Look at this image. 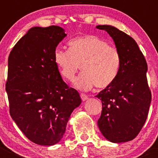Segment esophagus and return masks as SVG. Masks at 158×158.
<instances>
[{
    "label": "esophagus",
    "mask_w": 158,
    "mask_h": 158,
    "mask_svg": "<svg viewBox=\"0 0 158 158\" xmlns=\"http://www.w3.org/2000/svg\"><path fill=\"white\" fill-rule=\"evenodd\" d=\"M80 97H81V98H82V101H86L87 99H88V96H87L86 95H85V94H83V93H81L80 94Z\"/></svg>",
    "instance_id": "obj_1"
}]
</instances>
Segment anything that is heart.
I'll list each match as a JSON object with an SVG mask.
<instances>
[{
    "label": "heart",
    "instance_id": "heart-1",
    "mask_svg": "<svg viewBox=\"0 0 158 158\" xmlns=\"http://www.w3.org/2000/svg\"><path fill=\"white\" fill-rule=\"evenodd\" d=\"M54 62L64 79L72 81L79 69L82 70L74 80V86L88 90L95 85L105 89L111 85L118 74L121 56L115 47L94 35L73 39L69 50L56 49Z\"/></svg>",
    "mask_w": 158,
    "mask_h": 158
}]
</instances>
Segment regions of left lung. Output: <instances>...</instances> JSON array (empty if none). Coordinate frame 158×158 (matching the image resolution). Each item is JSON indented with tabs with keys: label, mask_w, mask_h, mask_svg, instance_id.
<instances>
[{
	"label": "left lung",
	"mask_w": 158,
	"mask_h": 158,
	"mask_svg": "<svg viewBox=\"0 0 158 158\" xmlns=\"http://www.w3.org/2000/svg\"><path fill=\"white\" fill-rule=\"evenodd\" d=\"M114 40L121 56V66L114 82L99 92L102 111L98 126L113 143L133 140L147 119L151 102L148 85V65L135 40L110 25H98Z\"/></svg>",
	"instance_id": "8db88e82"
}]
</instances>
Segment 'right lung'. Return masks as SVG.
Returning <instances> with one entry per match:
<instances>
[{
	"instance_id": "right-lung-1",
	"label": "right lung",
	"mask_w": 158,
	"mask_h": 158,
	"mask_svg": "<svg viewBox=\"0 0 158 158\" xmlns=\"http://www.w3.org/2000/svg\"><path fill=\"white\" fill-rule=\"evenodd\" d=\"M66 36L60 27H34L8 57L6 92L10 116L25 136L39 145L57 144L72 112L82 102L54 62L57 45Z\"/></svg>"
}]
</instances>
